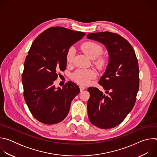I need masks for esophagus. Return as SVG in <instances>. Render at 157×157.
Returning <instances> with one entry per match:
<instances>
[{"instance_id":"34e87169","label":"esophagus","mask_w":157,"mask_h":157,"mask_svg":"<svg viewBox=\"0 0 157 157\" xmlns=\"http://www.w3.org/2000/svg\"><path fill=\"white\" fill-rule=\"evenodd\" d=\"M85 88H86V87H85L84 86H82V85H80V86H79V89H80L81 91L84 90Z\"/></svg>"}]
</instances>
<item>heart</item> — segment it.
<instances>
[{"instance_id":"1","label":"heart","mask_w":157,"mask_h":157,"mask_svg":"<svg viewBox=\"0 0 157 157\" xmlns=\"http://www.w3.org/2000/svg\"><path fill=\"white\" fill-rule=\"evenodd\" d=\"M81 48L86 55L91 59L97 58L102 53V47L98 44L94 42H86L81 46ZM75 54V50L73 47H71L67 53L66 61L68 63H71ZM96 64L101 68L105 63V60L99 58L95 61ZM96 76V72L93 70H79L73 75V79L77 82L81 84H87L90 82L92 79Z\"/></svg>"}]
</instances>
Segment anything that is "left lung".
I'll return each instance as SVG.
<instances>
[{
	"label": "left lung",
	"instance_id": "obj_1",
	"mask_svg": "<svg viewBox=\"0 0 157 157\" xmlns=\"http://www.w3.org/2000/svg\"><path fill=\"white\" fill-rule=\"evenodd\" d=\"M87 38L103 44L109 62L99 83L105 93L89 87L87 101L89 121L103 129L120 124L132 110L139 89L137 58L129 42L118 34L109 32L89 33Z\"/></svg>",
	"mask_w": 157,
	"mask_h": 157
}]
</instances>
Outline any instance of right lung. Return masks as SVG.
<instances>
[{
    "label": "right lung",
    "instance_id": "right-lung-1",
    "mask_svg": "<svg viewBox=\"0 0 157 157\" xmlns=\"http://www.w3.org/2000/svg\"><path fill=\"white\" fill-rule=\"evenodd\" d=\"M85 33L61 27H51L33 41L24 63L21 81L25 101L33 116L45 124H55L68 115L72 100L79 93L78 86L66 82L55 87L58 71L66 68V55Z\"/></svg>",
    "mask_w": 157,
    "mask_h": 157
}]
</instances>
